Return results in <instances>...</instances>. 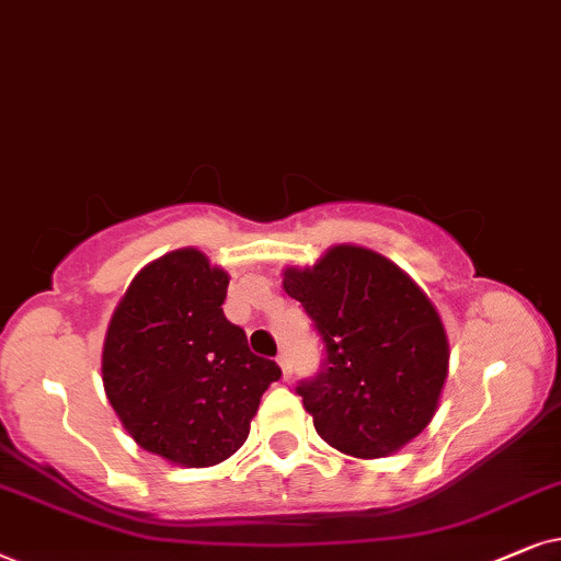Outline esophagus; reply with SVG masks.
Instances as JSON below:
<instances>
[{"instance_id": "obj_1", "label": "esophagus", "mask_w": 561, "mask_h": 561, "mask_svg": "<svg viewBox=\"0 0 561 561\" xmlns=\"http://www.w3.org/2000/svg\"><path fill=\"white\" fill-rule=\"evenodd\" d=\"M276 364H279V369H282V377H285V379L293 377V364H289L287 354H279V356H276Z\"/></svg>"}]
</instances>
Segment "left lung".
<instances>
[{
	"instance_id": "8db88e82",
	"label": "left lung",
	"mask_w": 561,
	"mask_h": 561,
	"mask_svg": "<svg viewBox=\"0 0 561 561\" xmlns=\"http://www.w3.org/2000/svg\"><path fill=\"white\" fill-rule=\"evenodd\" d=\"M282 276L325 343V369L297 387L318 436L356 459L400 451L433 421L449 377L436 305L394 261L354 243Z\"/></svg>"
}]
</instances>
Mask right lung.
I'll list each match as a JSON object with an SVG mask.
<instances>
[{
    "label": "right lung",
    "mask_w": 561,
    "mask_h": 561,
    "mask_svg": "<svg viewBox=\"0 0 561 561\" xmlns=\"http://www.w3.org/2000/svg\"><path fill=\"white\" fill-rule=\"evenodd\" d=\"M230 276L176 249L133 276L102 346V385L140 449L179 467H213L249 438L261 394L282 377L222 316Z\"/></svg>",
    "instance_id": "right-lung-1"
}]
</instances>
